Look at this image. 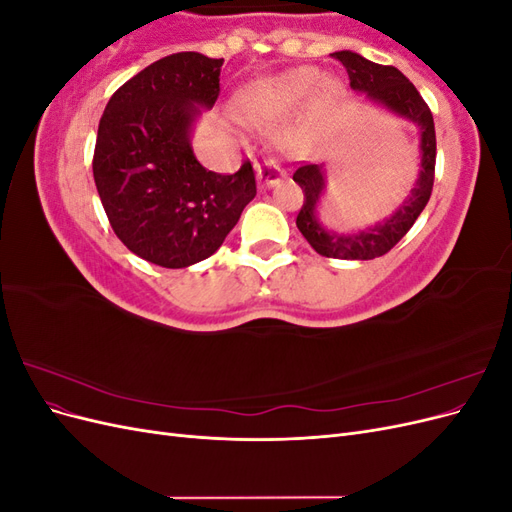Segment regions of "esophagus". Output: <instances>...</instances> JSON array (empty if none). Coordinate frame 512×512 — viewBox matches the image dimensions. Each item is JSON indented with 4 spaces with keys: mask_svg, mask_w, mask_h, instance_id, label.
<instances>
[{
    "mask_svg": "<svg viewBox=\"0 0 512 512\" xmlns=\"http://www.w3.org/2000/svg\"><path fill=\"white\" fill-rule=\"evenodd\" d=\"M258 179L262 188H275V185H280L282 177H284V170L277 166L273 160H267L265 164H260L258 168Z\"/></svg>",
    "mask_w": 512,
    "mask_h": 512,
    "instance_id": "1",
    "label": "esophagus"
}]
</instances>
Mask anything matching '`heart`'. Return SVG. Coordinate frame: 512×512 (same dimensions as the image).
I'll return each mask as SVG.
<instances>
[{
	"mask_svg": "<svg viewBox=\"0 0 512 512\" xmlns=\"http://www.w3.org/2000/svg\"><path fill=\"white\" fill-rule=\"evenodd\" d=\"M316 94L320 102H331L337 94L333 81H322V74L314 68H297L269 85L245 89V100L260 104L269 113H290Z\"/></svg>",
	"mask_w": 512,
	"mask_h": 512,
	"instance_id": "heart-1",
	"label": "heart"
}]
</instances>
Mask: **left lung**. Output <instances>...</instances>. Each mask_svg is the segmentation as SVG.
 <instances>
[{
	"label": "left lung",
	"instance_id": "left-lung-1",
	"mask_svg": "<svg viewBox=\"0 0 512 512\" xmlns=\"http://www.w3.org/2000/svg\"><path fill=\"white\" fill-rule=\"evenodd\" d=\"M335 59L344 64L350 87L363 94L367 102L376 104L395 117L406 119L418 128L421 136V170L404 198L389 218L374 226L335 232L324 226L318 218L320 198L327 190V170L324 164H305L294 170L292 179L303 190V207L297 215V228L314 250L327 258L339 260H371L384 256L391 247L412 228L418 215L425 209L433 188V170H436V128L429 106L418 94L416 87L393 66H380L352 51H337Z\"/></svg>",
	"mask_w": 512,
	"mask_h": 512
}]
</instances>
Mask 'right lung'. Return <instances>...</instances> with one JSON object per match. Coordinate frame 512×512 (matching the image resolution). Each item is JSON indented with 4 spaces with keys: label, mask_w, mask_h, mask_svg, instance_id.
<instances>
[{
    "label": "right lung",
    "mask_w": 512,
    "mask_h": 512,
    "mask_svg": "<svg viewBox=\"0 0 512 512\" xmlns=\"http://www.w3.org/2000/svg\"><path fill=\"white\" fill-rule=\"evenodd\" d=\"M224 59L175 53L153 61L108 100L94 151L96 188L130 252L185 269L220 250L256 196L250 162L235 175L207 170L192 132L220 96Z\"/></svg>",
    "instance_id": "right-lung-1"
}]
</instances>
